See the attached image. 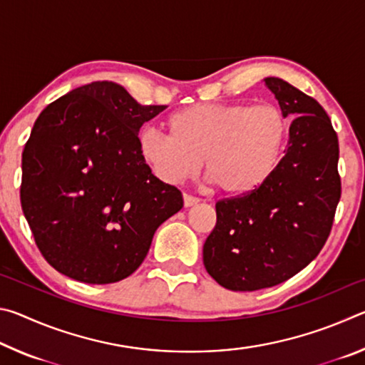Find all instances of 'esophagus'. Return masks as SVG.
I'll return each mask as SVG.
<instances>
[{
	"label": "esophagus",
	"mask_w": 365,
	"mask_h": 365,
	"mask_svg": "<svg viewBox=\"0 0 365 365\" xmlns=\"http://www.w3.org/2000/svg\"><path fill=\"white\" fill-rule=\"evenodd\" d=\"M197 202H200V197L197 196H193V195H188L185 193L183 195V205L185 207H191V206H196Z\"/></svg>",
	"instance_id": "obj_1"
}]
</instances>
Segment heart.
<instances>
[{
  "label": "heart",
  "mask_w": 365,
  "mask_h": 365,
  "mask_svg": "<svg viewBox=\"0 0 365 365\" xmlns=\"http://www.w3.org/2000/svg\"><path fill=\"white\" fill-rule=\"evenodd\" d=\"M169 133L143 128L138 150L159 180L193 178L206 160V174L228 195L261 188L280 168L289 122L275 104L200 103L175 110Z\"/></svg>",
  "instance_id": "b5f03b06"
}]
</instances>
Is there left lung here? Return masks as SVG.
<instances>
[{"instance_id": "left-lung-1", "label": "left lung", "mask_w": 365, "mask_h": 365, "mask_svg": "<svg viewBox=\"0 0 365 365\" xmlns=\"http://www.w3.org/2000/svg\"><path fill=\"white\" fill-rule=\"evenodd\" d=\"M265 85L293 117L285 156L261 188L215 202L217 224L202 248L207 274L232 292L275 287L314 261L341 197L338 137L325 109L285 80Z\"/></svg>"}]
</instances>
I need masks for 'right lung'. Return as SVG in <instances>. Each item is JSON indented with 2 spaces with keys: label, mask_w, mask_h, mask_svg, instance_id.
<instances>
[{
  "label": "right lung",
  "mask_w": 365,
  "mask_h": 365,
  "mask_svg": "<svg viewBox=\"0 0 365 365\" xmlns=\"http://www.w3.org/2000/svg\"><path fill=\"white\" fill-rule=\"evenodd\" d=\"M168 106H143L114 82L72 90L41 110L22 153L21 205L51 267L106 285L137 270L154 232L183 207L153 175L138 132Z\"/></svg>",
  "instance_id": "1"
}]
</instances>
